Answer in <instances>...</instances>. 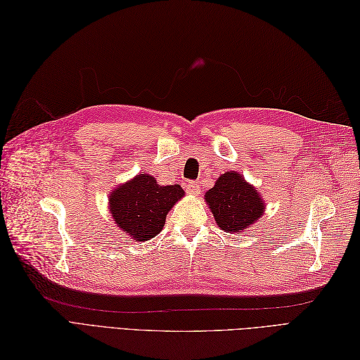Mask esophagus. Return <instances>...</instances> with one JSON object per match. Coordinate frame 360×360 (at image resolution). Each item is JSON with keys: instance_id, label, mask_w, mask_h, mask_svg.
<instances>
[{"instance_id": "34e87169", "label": "esophagus", "mask_w": 360, "mask_h": 360, "mask_svg": "<svg viewBox=\"0 0 360 360\" xmlns=\"http://www.w3.org/2000/svg\"><path fill=\"white\" fill-rule=\"evenodd\" d=\"M186 192H188L189 195H198V193L201 192L200 184H197L195 181H188V183H186Z\"/></svg>"}]
</instances>
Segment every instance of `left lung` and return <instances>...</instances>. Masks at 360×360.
Listing matches in <instances>:
<instances>
[{"label":"left lung","instance_id":"obj_1","mask_svg":"<svg viewBox=\"0 0 360 360\" xmlns=\"http://www.w3.org/2000/svg\"><path fill=\"white\" fill-rule=\"evenodd\" d=\"M217 226L226 233H240L264 213V201L242 174L226 171L205 193Z\"/></svg>","mask_w":360,"mask_h":360}]
</instances>
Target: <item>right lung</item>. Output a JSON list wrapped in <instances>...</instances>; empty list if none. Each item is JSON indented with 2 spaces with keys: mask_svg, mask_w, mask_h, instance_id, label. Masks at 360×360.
<instances>
[{
  "mask_svg": "<svg viewBox=\"0 0 360 360\" xmlns=\"http://www.w3.org/2000/svg\"><path fill=\"white\" fill-rule=\"evenodd\" d=\"M183 195L180 184L159 186L153 176L139 174L111 192L110 212L120 230L146 242L162 231L168 212Z\"/></svg>",
  "mask_w": 360,
  "mask_h": 360,
  "instance_id": "obj_1",
  "label": "right lung"
}]
</instances>
